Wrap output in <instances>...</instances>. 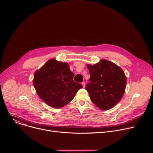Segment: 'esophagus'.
I'll return each mask as SVG.
<instances>
[{
	"mask_svg": "<svg viewBox=\"0 0 153 153\" xmlns=\"http://www.w3.org/2000/svg\"><path fill=\"white\" fill-rule=\"evenodd\" d=\"M82 85L83 88H85V86H86V83L84 82H82Z\"/></svg>",
	"mask_w": 153,
	"mask_h": 153,
	"instance_id": "esophagus-1",
	"label": "esophagus"
}]
</instances>
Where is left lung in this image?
<instances>
[{"instance_id":"8db88e82","label":"left lung","mask_w":153,"mask_h":153,"mask_svg":"<svg viewBox=\"0 0 153 153\" xmlns=\"http://www.w3.org/2000/svg\"><path fill=\"white\" fill-rule=\"evenodd\" d=\"M86 65L91 76L90 82L86 86L90 99L102 110L113 108L121 100L126 91L127 77L123 69L106 59Z\"/></svg>"}]
</instances>
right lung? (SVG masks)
I'll list each match as a JSON object with an SVG mask.
<instances>
[{
  "label": "right lung",
  "instance_id": "add662e5",
  "mask_svg": "<svg viewBox=\"0 0 153 153\" xmlns=\"http://www.w3.org/2000/svg\"><path fill=\"white\" fill-rule=\"evenodd\" d=\"M69 66L67 62L51 59L34 74L33 83L38 95L53 108H60L71 102L82 88L73 81L74 74Z\"/></svg>",
  "mask_w": 153,
  "mask_h": 153
}]
</instances>
